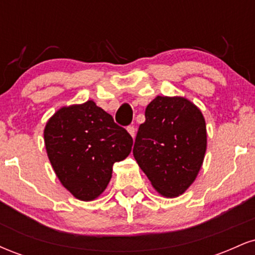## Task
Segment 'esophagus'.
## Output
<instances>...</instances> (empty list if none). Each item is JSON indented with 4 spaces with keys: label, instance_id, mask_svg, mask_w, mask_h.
Listing matches in <instances>:
<instances>
[{
    "label": "esophagus",
    "instance_id": "obj_1",
    "mask_svg": "<svg viewBox=\"0 0 255 255\" xmlns=\"http://www.w3.org/2000/svg\"><path fill=\"white\" fill-rule=\"evenodd\" d=\"M127 130H128V133H129L130 134V135L131 136H135V127H134V126H128V127H127Z\"/></svg>",
    "mask_w": 255,
    "mask_h": 255
}]
</instances>
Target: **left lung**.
Returning a JSON list of instances; mask_svg holds the SVG:
<instances>
[{
  "instance_id": "8db88e82",
  "label": "left lung",
  "mask_w": 255,
  "mask_h": 255,
  "mask_svg": "<svg viewBox=\"0 0 255 255\" xmlns=\"http://www.w3.org/2000/svg\"><path fill=\"white\" fill-rule=\"evenodd\" d=\"M133 154L152 186L168 198L178 197L197 177L206 151L201 111L182 97L157 96L145 110Z\"/></svg>"
}]
</instances>
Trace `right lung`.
I'll use <instances>...</instances> for the list:
<instances>
[{
	"label": "right lung",
	"mask_w": 255,
	"mask_h": 255,
	"mask_svg": "<svg viewBox=\"0 0 255 255\" xmlns=\"http://www.w3.org/2000/svg\"><path fill=\"white\" fill-rule=\"evenodd\" d=\"M44 141L58 180L84 201L103 193L113 165L133 145L130 134L92 101L58 110L45 126Z\"/></svg>",
	"instance_id": "add662e5"
}]
</instances>
